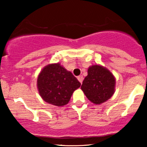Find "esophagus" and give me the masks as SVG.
I'll list each match as a JSON object with an SVG mask.
<instances>
[{
	"mask_svg": "<svg viewBox=\"0 0 147 147\" xmlns=\"http://www.w3.org/2000/svg\"><path fill=\"white\" fill-rule=\"evenodd\" d=\"M77 79H78L79 82H80L81 84H82V82H83V80H84V77H83V76H82V75L78 76V77H77Z\"/></svg>",
	"mask_w": 147,
	"mask_h": 147,
	"instance_id": "esophagus-1",
	"label": "esophagus"
}]
</instances>
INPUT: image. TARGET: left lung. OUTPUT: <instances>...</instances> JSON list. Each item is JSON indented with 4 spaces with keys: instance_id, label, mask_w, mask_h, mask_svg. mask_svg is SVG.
I'll return each mask as SVG.
<instances>
[{
    "instance_id": "obj_1",
    "label": "left lung",
    "mask_w": 147,
    "mask_h": 147,
    "mask_svg": "<svg viewBox=\"0 0 147 147\" xmlns=\"http://www.w3.org/2000/svg\"><path fill=\"white\" fill-rule=\"evenodd\" d=\"M115 79L109 70L101 65H92L82 83V90L90 102L99 104L106 102L115 92Z\"/></svg>"
}]
</instances>
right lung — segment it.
<instances>
[{"instance_id": "right-lung-1", "label": "right lung", "mask_w": 147, "mask_h": 147, "mask_svg": "<svg viewBox=\"0 0 147 147\" xmlns=\"http://www.w3.org/2000/svg\"><path fill=\"white\" fill-rule=\"evenodd\" d=\"M80 82L59 63L50 64L42 70L37 79L40 95L45 102L57 106L65 105Z\"/></svg>"}]
</instances>
